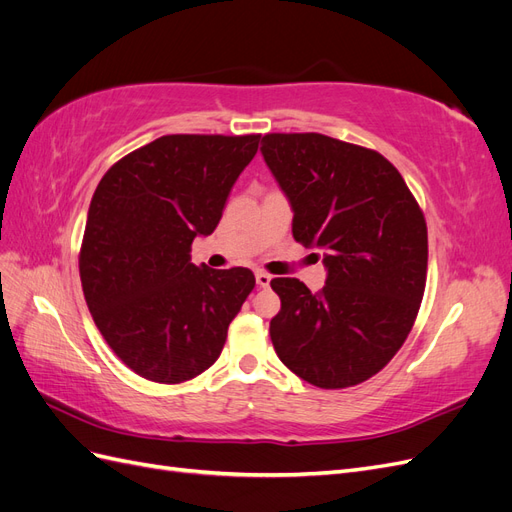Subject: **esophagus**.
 Listing matches in <instances>:
<instances>
[{
	"mask_svg": "<svg viewBox=\"0 0 512 512\" xmlns=\"http://www.w3.org/2000/svg\"><path fill=\"white\" fill-rule=\"evenodd\" d=\"M256 284H258L260 288H267V286L271 284V275L265 273V271H258V273H256Z\"/></svg>",
	"mask_w": 512,
	"mask_h": 512,
	"instance_id": "esophagus-1",
	"label": "esophagus"
}]
</instances>
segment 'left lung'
<instances>
[{
  "instance_id": "obj_1",
  "label": "left lung",
  "mask_w": 512,
  "mask_h": 512,
  "mask_svg": "<svg viewBox=\"0 0 512 512\" xmlns=\"http://www.w3.org/2000/svg\"><path fill=\"white\" fill-rule=\"evenodd\" d=\"M292 207V237L322 250L324 288L275 277L271 320L280 361L320 389L376 376L412 329L427 280V224L399 170L359 145L307 134L262 136Z\"/></svg>"
}]
</instances>
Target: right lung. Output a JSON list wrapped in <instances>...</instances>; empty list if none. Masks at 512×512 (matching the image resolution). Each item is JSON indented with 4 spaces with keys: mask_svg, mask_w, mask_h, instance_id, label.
I'll list each match as a JSON object with an SVG mask.
<instances>
[{
    "mask_svg": "<svg viewBox=\"0 0 512 512\" xmlns=\"http://www.w3.org/2000/svg\"><path fill=\"white\" fill-rule=\"evenodd\" d=\"M260 134H168L106 170L79 256L83 294L106 344L138 376L179 384L209 369L256 280L192 265L218 226Z\"/></svg>",
    "mask_w": 512,
    "mask_h": 512,
    "instance_id": "right-lung-1",
    "label": "right lung"
}]
</instances>
